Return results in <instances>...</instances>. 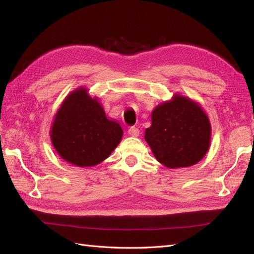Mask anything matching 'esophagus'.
<instances>
[{
	"instance_id": "34e87169",
	"label": "esophagus",
	"mask_w": 254,
	"mask_h": 254,
	"mask_svg": "<svg viewBox=\"0 0 254 254\" xmlns=\"http://www.w3.org/2000/svg\"><path fill=\"white\" fill-rule=\"evenodd\" d=\"M128 133L131 135V136H139L140 134V130L137 129L136 127H130L128 129Z\"/></svg>"
}]
</instances>
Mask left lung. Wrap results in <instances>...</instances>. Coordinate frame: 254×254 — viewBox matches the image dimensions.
I'll return each mask as SVG.
<instances>
[{
	"label": "left lung",
	"instance_id": "1",
	"mask_svg": "<svg viewBox=\"0 0 254 254\" xmlns=\"http://www.w3.org/2000/svg\"><path fill=\"white\" fill-rule=\"evenodd\" d=\"M211 133V123L202 107L175 93L171 101L152 110L151 126L146 128L144 137L161 164L179 168L194 165L205 156Z\"/></svg>",
	"mask_w": 254,
	"mask_h": 254
}]
</instances>
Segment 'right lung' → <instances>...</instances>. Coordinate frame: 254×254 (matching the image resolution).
Returning a JSON list of instances; mask_svg holds the SVG:
<instances>
[{"instance_id":"obj_1","label":"right lung","mask_w":254,"mask_h":254,"mask_svg":"<svg viewBox=\"0 0 254 254\" xmlns=\"http://www.w3.org/2000/svg\"><path fill=\"white\" fill-rule=\"evenodd\" d=\"M50 134L54 148L67 163L90 167L111 155L122 140L123 129L118 121L107 118L98 98L80 87L59 107Z\"/></svg>"}]
</instances>
